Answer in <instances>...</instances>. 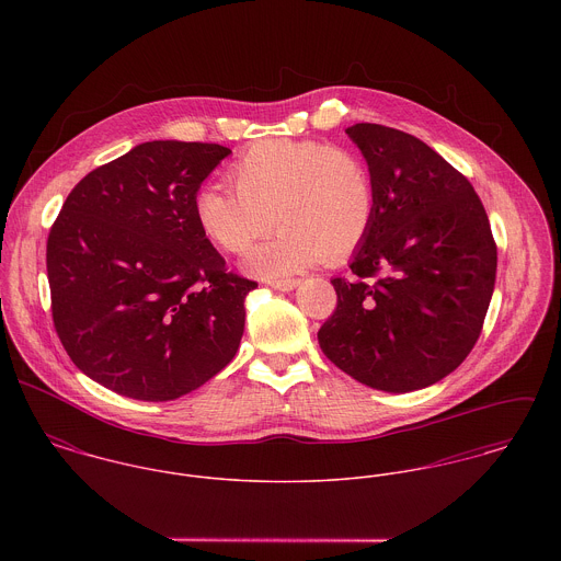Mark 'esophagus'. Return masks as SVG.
Masks as SVG:
<instances>
[{
  "label": "esophagus",
  "instance_id": "1",
  "mask_svg": "<svg viewBox=\"0 0 561 561\" xmlns=\"http://www.w3.org/2000/svg\"><path fill=\"white\" fill-rule=\"evenodd\" d=\"M272 289H276V291H294L298 285H300V280L298 278H287V280H270L267 283Z\"/></svg>",
  "mask_w": 561,
  "mask_h": 561
}]
</instances>
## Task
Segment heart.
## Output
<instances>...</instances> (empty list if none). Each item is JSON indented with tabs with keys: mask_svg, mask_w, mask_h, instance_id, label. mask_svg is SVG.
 Wrapping results in <instances>:
<instances>
[{
	"mask_svg": "<svg viewBox=\"0 0 561 561\" xmlns=\"http://www.w3.org/2000/svg\"><path fill=\"white\" fill-rule=\"evenodd\" d=\"M236 190L205 185L194 218L218 248L241 254L276 225L283 231L254 248L243 270L285 278L363 245L376 220V183L356 153L318 140H261L229 170Z\"/></svg>",
	"mask_w": 561,
	"mask_h": 561,
	"instance_id": "obj_1",
	"label": "heart"
}]
</instances>
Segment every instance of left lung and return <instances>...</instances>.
<instances>
[{
  "mask_svg": "<svg viewBox=\"0 0 561 561\" xmlns=\"http://www.w3.org/2000/svg\"><path fill=\"white\" fill-rule=\"evenodd\" d=\"M376 183L371 233L352 252L354 280L332 278L336 311L321 352L385 393H410L449 376L481 332L496 245L467 176L419 138L356 123L345 129ZM382 273L376 286L365 277Z\"/></svg>",
  "mask_w": 561,
  "mask_h": 561,
  "instance_id": "left-lung-1",
  "label": "left lung"
}]
</instances>
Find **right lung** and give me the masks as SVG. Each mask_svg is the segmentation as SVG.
I'll list each match as a JSON object with an SVG mask.
<instances>
[{
  "label": "right lung",
  "instance_id": "obj_1",
  "mask_svg": "<svg viewBox=\"0 0 561 561\" xmlns=\"http://www.w3.org/2000/svg\"><path fill=\"white\" fill-rule=\"evenodd\" d=\"M231 149L153 140L85 174L47 240L58 336L81 374L142 401L187 396L240 347L256 283L225 270L194 196Z\"/></svg>",
  "mask_w": 561,
  "mask_h": 561
}]
</instances>
